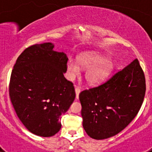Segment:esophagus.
Segmentation results:
<instances>
[{"label":"esophagus","mask_w":152,"mask_h":152,"mask_svg":"<svg viewBox=\"0 0 152 152\" xmlns=\"http://www.w3.org/2000/svg\"><path fill=\"white\" fill-rule=\"evenodd\" d=\"M80 92V88H79L78 87H76V88H75V94H76V98H77V99H78Z\"/></svg>","instance_id":"obj_1"}]
</instances>
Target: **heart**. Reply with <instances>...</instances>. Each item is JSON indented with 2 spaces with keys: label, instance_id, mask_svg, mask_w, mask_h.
<instances>
[{
  "label": "heart",
  "instance_id": "b5f03b06",
  "mask_svg": "<svg viewBox=\"0 0 152 152\" xmlns=\"http://www.w3.org/2000/svg\"><path fill=\"white\" fill-rule=\"evenodd\" d=\"M80 66L88 68L85 74V78L89 84H98L103 82L112 72L113 64L107 60L105 56L99 52H89L80 55L77 61L73 58L68 60V77L73 79L80 72Z\"/></svg>",
  "mask_w": 152,
  "mask_h": 152
}]
</instances>
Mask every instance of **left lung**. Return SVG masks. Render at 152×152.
<instances>
[{
	"label": "left lung",
	"mask_w": 152,
	"mask_h": 152,
	"mask_svg": "<svg viewBox=\"0 0 152 152\" xmlns=\"http://www.w3.org/2000/svg\"><path fill=\"white\" fill-rule=\"evenodd\" d=\"M145 90L144 72L136 58L105 83L81 91L79 99L87 134L101 140L120 132L139 113Z\"/></svg>",
	"instance_id": "8db88e82"
}]
</instances>
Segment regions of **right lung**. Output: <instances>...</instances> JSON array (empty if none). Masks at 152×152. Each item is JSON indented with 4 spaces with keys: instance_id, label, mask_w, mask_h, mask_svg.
I'll return each instance as SVG.
<instances>
[{
    "instance_id": "add662e5",
    "label": "right lung",
    "mask_w": 152,
    "mask_h": 152,
    "mask_svg": "<svg viewBox=\"0 0 152 152\" xmlns=\"http://www.w3.org/2000/svg\"><path fill=\"white\" fill-rule=\"evenodd\" d=\"M53 48L52 42L26 48L13 66L9 85L20 120L30 132L42 137L59 131L61 115L75 98L73 83L64 77L68 57Z\"/></svg>"
}]
</instances>
